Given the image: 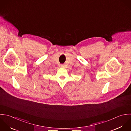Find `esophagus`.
<instances>
[{
  "instance_id": "esophagus-1",
  "label": "esophagus",
  "mask_w": 131,
  "mask_h": 131,
  "mask_svg": "<svg viewBox=\"0 0 131 131\" xmlns=\"http://www.w3.org/2000/svg\"><path fill=\"white\" fill-rule=\"evenodd\" d=\"M64 66V64H60V67H63Z\"/></svg>"
}]
</instances>
